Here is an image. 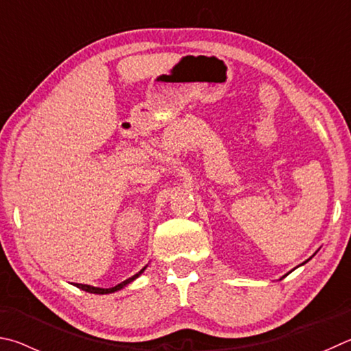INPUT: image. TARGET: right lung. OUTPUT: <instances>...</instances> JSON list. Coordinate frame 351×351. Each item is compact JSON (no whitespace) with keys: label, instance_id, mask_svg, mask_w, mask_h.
I'll return each mask as SVG.
<instances>
[{"label":"right lung","instance_id":"obj_1","mask_svg":"<svg viewBox=\"0 0 351 351\" xmlns=\"http://www.w3.org/2000/svg\"><path fill=\"white\" fill-rule=\"evenodd\" d=\"M145 271V268L143 269H140V271L137 273V274H134L132 278H129V279H126V280H123L121 284H119V285H115V287H112V288H97V287H90V285H82V284H75V287H78V288H82L83 291H88V293H94V294H108V293H114V291H117V290H120V288H123L125 285H128L129 282H132L135 278H138V276Z\"/></svg>","mask_w":351,"mask_h":351}]
</instances>
